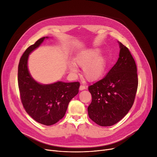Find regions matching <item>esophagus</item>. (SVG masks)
<instances>
[{"label": "esophagus", "mask_w": 157, "mask_h": 157, "mask_svg": "<svg viewBox=\"0 0 157 157\" xmlns=\"http://www.w3.org/2000/svg\"><path fill=\"white\" fill-rule=\"evenodd\" d=\"M85 89H86V88H85V86L82 85H80V86H79V90H85Z\"/></svg>", "instance_id": "obj_1"}]
</instances>
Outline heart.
I'll return each mask as SVG.
<instances>
[{"label":"heart","mask_w":157,"mask_h":157,"mask_svg":"<svg viewBox=\"0 0 157 157\" xmlns=\"http://www.w3.org/2000/svg\"><path fill=\"white\" fill-rule=\"evenodd\" d=\"M98 48L88 49L78 54L74 59V63L83 68V76L88 81H96L101 79L106 69V60L103 55H99ZM71 72L76 74V66L71 64L69 66Z\"/></svg>","instance_id":"heart-1"}]
</instances>
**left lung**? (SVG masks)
Listing matches in <instances>:
<instances>
[{"label": "left lung", "mask_w": 157, "mask_h": 157, "mask_svg": "<svg viewBox=\"0 0 157 157\" xmlns=\"http://www.w3.org/2000/svg\"><path fill=\"white\" fill-rule=\"evenodd\" d=\"M118 43L120 50L116 64L103 79L88 87L92 97L88 116L102 127L116 124L128 113L138 86L135 60L128 49Z\"/></svg>", "instance_id": "left-lung-1"}]
</instances>
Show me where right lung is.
Listing matches in <instances>:
<instances>
[{
	"mask_svg": "<svg viewBox=\"0 0 157 157\" xmlns=\"http://www.w3.org/2000/svg\"><path fill=\"white\" fill-rule=\"evenodd\" d=\"M48 38L39 39L23 53L18 65V82L21 102L26 112L38 123L49 126L65 116L69 102L78 94L80 84L79 82L57 81L43 85L31 76L28 69L29 56Z\"/></svg>",
	"mask_w": 157,
	"mask_h": 157,
	"instance_id": "obj_1",
	"label": "right lung"
}]
</instances>
